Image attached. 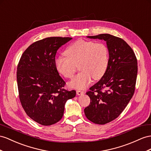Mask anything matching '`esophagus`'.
I'll list each match as a JSON object with an SVG mask.
<instances>
[{
    "instance_id": "34e87169",
    "label": "esophagus",
    "mask_w": 151,
    "mask_h": 151,
    "mask_svg": "<svg viewBox=\"0 0 151 151\" xmlns=\"http://www.w3.org/2000/svg\"><path fill=\"white\" fill-rule=\"evenodd\" d=\"M76 94H77V95H82V94H84V92H83V91H82L77 90V91H76Z\"/></svg>"
}]
</instances>
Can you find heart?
Listing matches in <instances>:
<instances>
[{"label":"heart","instance_id":"b5f03b06","mask_svg":"<svg viewBox=\"0 0 151 151\" xmlns=\"http://www.w3.org/2000/svg\"><path fill=\"white\" fill-rule=\"evenodd\" d=\"M64 55L66 57L55 59L56 69L65 78H72L78 65L81 71L69 83V87L77 89L88 86L92 78H101L109 64V50L102 42L80 40L68 46Z\"/></svg>","mask_w":151,"mask_h":151}]
</instances>
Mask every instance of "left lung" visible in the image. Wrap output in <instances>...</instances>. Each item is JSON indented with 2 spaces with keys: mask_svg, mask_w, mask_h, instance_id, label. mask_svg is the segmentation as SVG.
Segmentation results:
<instances>
[{
  "mask_svg": "<svg viewBox=\"0 0 151 151\" xmlns=\"http://www.w3.org/2000/svg\"><path fill=\"white\" fill-rule=\"evenodd\" d=\"M87 37L105 41L109 59L102 78L86 92L91 103L84 109V113L91 122L105 124L118 117L133 97L137 60L132 48L121 38L109 34Z\"/></svg>",
  "mask_w": 151,
  "mask_h": 151,
  "instance_id": "8db88e82",
  "label": "left lung"
}]
</instances>
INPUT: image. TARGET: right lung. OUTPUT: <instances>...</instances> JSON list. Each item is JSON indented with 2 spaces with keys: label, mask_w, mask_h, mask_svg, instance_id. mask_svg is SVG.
I'll return each mask as SVG.
<instances>
[{
  "label": "right lung",
  "mask_w": 151,
  "mask_h": 151,
  "mask_svg": "<svg viewBox=\"0 0 151 151\" xmlns=\"http://www.w3.org/2000/svg\"><path fill=\"white\" fill-rule=\"evenodd\" d=\"M72 37H50L34 42L23 53L17 67L19 98L33 121L43 126L59 122L67 100L76 91L64 88L65 82L55 65L57 51Z\"/></svg>",
  "instance_id": "1"
}]
</instances>
